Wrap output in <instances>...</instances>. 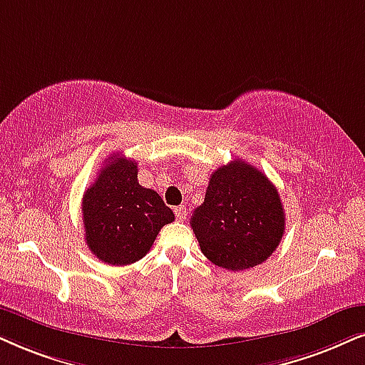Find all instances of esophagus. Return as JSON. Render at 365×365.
Here are the masks:
<instances>
[{"instance_id":"esophagus-1","label":"esophagus","mask_w":365,"mask_h":365,"mask_svg":"<svg viewBox=\"0 0 365 365\" xmlns=\"http://www.w3.org/2000/svg\"><path fill=\"white\" fill-rule=\"evenodd\" d=\"M175 215H177V219L178 220H185L187 219V209L183 205H180V207H175Z\"/></svg>"}]
</instances>
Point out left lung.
<instances>
[{"label": "left lung", "instance_id": "obj_1", "mask_svg": "<svg viewBox=\"0 0 365 365\" xmlns=\"http://www.w3.org/2000/svg\"><path fill=\"white\" fill-rule=\"evenodd\" d=\"M190 225L207 259L242 271L264 262L279 246L284 210L266 175L234 160L210 175L204 204L193 210Z\"/></svg>", "mask_w": 365, "mask_h": 365}]
</instances>
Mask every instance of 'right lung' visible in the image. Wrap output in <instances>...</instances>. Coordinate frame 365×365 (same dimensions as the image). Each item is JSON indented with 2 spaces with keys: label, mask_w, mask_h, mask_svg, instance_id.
<instances>
[{
  "label": "right lung",
  "mask_w": 365,
  "mask_h": 365,
  "mask_svg": "<svg viewBox=\"0 0 365 365\" xmlns=\"http://www.w3.org/2000/svg\"><path fill=\"white\" fill-rule=\"evenodd\" d=\"M82 220L94 256L126 266L146 256L160 229L175 215L158 193L140 185L136 161L114 153L84 193Z\"/></svg>",
  "instance_id": "right-lung-1"
}]
</instances>
